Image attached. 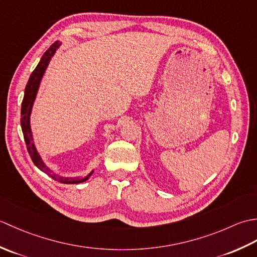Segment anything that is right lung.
I'll use <instances>...</instances> for the list:
<instances>
[{
    "label": "right lung",
    "mask_w": 257,
    "mask_h": 257,
    "mask_svg": "<svg viewBox=\"0 0 257 257\" xmlns=\"http://www.w3.org/2000/svg\"><path fill=\"white\" fill-rule=\"evenodd\" d=\"M61 45H62V43L59 41H56L55 43H54V44L44 53V55L42 56L40 63H38L36 68L34 69V72H33L30 76V79H29V81H27L26 87H25L23 101H22L21 127H22V132H23L24 140H25V144L27 147V151H29L31 159L41 171L46 173L47 176H50L52 179L56 180V181L61 182V183L78 184V183L87 181V180L90 178L91 174L94 173L95 170H92L90 173H88L85 177H63V176H59V174H56L45 165V162L43 161L41 155L38 154L35 143H34V138H33L32 128H31L32 109H33V106H34L38 89H40L42 78H43V76H44L48 65H50V62L52 61L53 56L55 55L56 51L59 47H61Z\"/></svg>",
    "instance_id": "1"
}]
</instances>
